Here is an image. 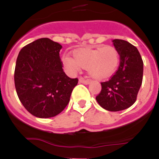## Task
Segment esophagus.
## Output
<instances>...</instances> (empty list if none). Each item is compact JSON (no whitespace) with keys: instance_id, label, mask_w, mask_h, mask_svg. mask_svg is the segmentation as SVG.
<instances>
[{"instance_id":"esophagus-1","label":"esophagus","mask_w":159,"mask_h":159,"mask_svg":"<svg viewBox=\"0 0 159 159\" xmlns=\"http://www.w3.org/2000/svg\"><path fill=\"white\" fill-rule=\"evenodd\" d=\"M79 82L80 83V84H90V80H84V79H80Z\"/></svg>"}]
</instances>
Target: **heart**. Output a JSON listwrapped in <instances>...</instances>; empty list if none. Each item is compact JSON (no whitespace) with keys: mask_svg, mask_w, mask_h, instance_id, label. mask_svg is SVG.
<instances>
[{"mask_svg":"<svg viewBox=\"0 0 159 159\" xmlns=\"http://www.w3.org/2000/svg\"><path fill=\"white\" fill-rule=\"evenodd\" d=\"M73 58L65 56L63 67L68 74H75L80 68H88V74L97 80H105L116 72L119 64V54L113 46L80 48L73 52Z\"/></svg>","mask_w":159,"mask_h":159,"instance_id":"obj_1","label":"heart"}]
</instances>
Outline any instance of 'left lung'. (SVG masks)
<instances>
[{
    "instance_id": "obj_1",
    "label": "left lung",
    "mask_w": 159,
    "mask_h": 159,
    "mask_svg": "<svg viewBox=\"0 0 159 159\" xmlns=\"http://www.w3.org/2000/svg\"><path fill=\"white\" fill-rule=\"evenodd\" d=\"M119 52L120 64L110 80L101 83L102 90L96 100L103 109L119 111L136 101L143 82V62L137 48L126 40H112Z\"/></svg>"
}]
</instances>
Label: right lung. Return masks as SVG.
Instances as JSON below:
<instances>
[{
	"instance_id": "add662e5",
	"label": "right lung",
	"mask_w": 159,
	"mask_h": 159,
	"mask_svg": "<svg viewBox=\"0 0 159 159\" xmlns=\"http://www.w3.org/2000/svg\"><path fill=\"white\" fill-rule=\"evenodd\" d=\"M62 46L48 38L38 39L20 51L14 82L20 101L38 118L57 116L69 102L78 79L63 70L60 51Z\"/></svg>"
}]
</instances>
